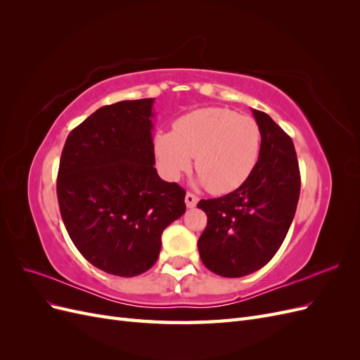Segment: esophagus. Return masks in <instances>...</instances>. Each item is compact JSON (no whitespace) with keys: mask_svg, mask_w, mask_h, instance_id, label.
<instances>
[{"mask_svg":"<svg viewBox=\"0 0 360 360\" xmlns=\"http://www.w3.org/2000/svg\"><path fill=\"white\" fill-rule=\"evenodd\" d=\"M184 201H186V205L189 207V209H192V207L197 205V202H198V197H197V195H193V193L188 192V193H186V197H184Z\"/></svg>","mask_w":360,"mask_h":360,"instance_id":"1","label":"esophagus"}]
</instances>
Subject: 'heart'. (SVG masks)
<instances>
[{
  "label": "heart",
  "instance_id": "b5f03b06",
  "mask_svg": "<svg viewBox=\"0 0 360 360\" xmlns=\"http://www.w3.org/2000/svg\"><path fill=\"white\" fill-rule=\"evenodd\" d=\"M261 151V130L254 118L225 108H202L180 117L172 134L156 138V156L163 176L176 180L192 167L198 183L222 195L250 177Z\"/></svg>",
  "mask_w": 360,
  "mask_h": 360
}]
</instances>
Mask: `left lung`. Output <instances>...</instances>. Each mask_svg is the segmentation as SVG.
Listing matches in <instances>:
<instances>
[{
  "instance_id": "8db88e82",
  "label": "left lung",
  "mask_w": 360,
  "mask_h": 360,
  "mask_svg": "<svg viewBox=\"0 0 360 360\" xmlns=\"http://www.w3.org/2000/svg\"><path fill=\"white\" fill-rule=\"evenodd\" d=\"M261 151L250 177L221 198L201 200L207 226L198 240L204 266L224 278H240L266 266L290 230L300 193L291 138L266 112L252 110Z\"/></svg>"
}]
</instances>
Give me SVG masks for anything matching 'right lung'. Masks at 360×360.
I'll return each mask as SVG.
<instances>
[{"instance_id": "1", "label": "right lung", "mask_w": 360, "mask_h": 360, "mask_svg": "<svg viewBox=\"0 0 360 360\" xmlns=\"http://www.w3.org/2000/svg\"><path fill=\"white\" fill-rule=\"evenodd\" d=\"M153 102L99 108L69 134L60 159L57 197L72 242L117 276L153 266L163 230L186 212V192L155 168Z\"/></svg>"}]
</instances>
